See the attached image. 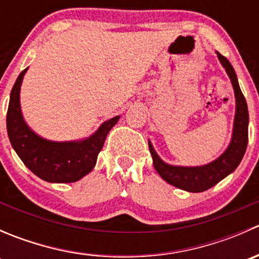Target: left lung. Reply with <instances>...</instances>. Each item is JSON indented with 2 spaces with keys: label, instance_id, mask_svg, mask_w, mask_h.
I'll return each instance as SVG.
<instances>
[{
  "label": "left lung",
  "instance_id": "1",
  "mask_svg": "<svg viewBox=\"0 0 259 259\" xmlns=\"http://www.w3.org/2000/svg\"><path fill=\"white\" fill-rule=\"evenodd\" d=\"M219 61L222 66L226 69L231 79L232 86L236 96V115H234L233 133L228 148L224 150L222 155H219L215 160L200 166H180L170 165L161 160L160 156L154 150L153 144L149 142V150H150L153 164L155 170L166 183L179 188V189L187 190L190 193H200L208 190L214 187L217 183L221 182L229 174L233 173L239 165L243 155L245 153L248 144V122H249V115L245 99L243 96L241 88H239L238 79H237L236 71L231 62L217 51Z\"/></svg>",
  "mask_w": 259,
  "mask_h": 259
}]
</instances>
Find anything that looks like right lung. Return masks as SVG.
Wrapping results in <instances>:
<instances>
[{
	"instance_id": "add662e5",
	"label": "right lung",
	"mask_w": 259,
	"mask_h": 259,
	"mask_svg": "<svg viewBox=\"0 0 259 259\" xmlns=\"http://www.w3.org/2000/svg\"><path fill=\"white\" fill-rule=\"evenodd\" d=\"M28 69V67H27ZM27 69L18 75L10 95L7 110V134L12 148L35 176L49 183H74L90 173L95 166L111 127L120 116L104 121L86 139L52 142L36 134L23 119L20 91Z\"/></svg>"
}]
</instances>
